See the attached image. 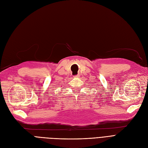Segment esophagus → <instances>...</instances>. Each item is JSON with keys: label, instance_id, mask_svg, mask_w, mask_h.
Wrapping results in <instances>:
<instances>
[{"label": "esophagus", "instance_id": "34e87169", "mask_svg": "<svg viewBox=\"0 0 148 148\" xmlns=\"http://www.w3.org/2000/svg\"><path fill=\"white\" fill-rule=\"evenodd\" d=\"M80 77V74H78L77 75H74V77H75V78H77V77Z\"/></svg>", "mask_w": 148, "mask_h": 148}]
</instances>
